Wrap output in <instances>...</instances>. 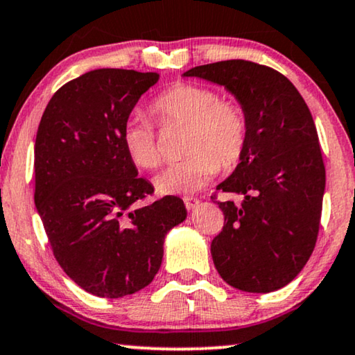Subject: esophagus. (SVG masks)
Returning a JSON list of instances; mask_svg holds the SVG:
<instances>
[{
  "label": "esophagus",
  "instance_id": "34e87169",
  "mask_svg": "<svg viewBox=\"0 0 355 355\" xmlns=\"http://www.w3.org/2000/svg\"><path fill=\"white\" fill-rule=\"evenodd\" d=\"M184 205H186V208L189 209V211H192V209H195L200 205V200L193 198V197H186L184 198Z\"/></svg>",
  "mask_w": 355,
  "mask_h": 355
}]
</instances>
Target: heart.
Here are the masks:
<instances>
[{
	"mask_svg": "<svg viewBox=\"0 0 355 355\" xmlns=\"http://www.w3.org/2000/svg\"><path fill=\"white\" fill-rule=\"evenodd\" d=\"M162 125H186L184 152L187 158L158 173L153 184L163 195H187L211 181L220 166L234 168L248 142V121L243 109L219 99L208 86L176 83L152 102ZM123 147L136 166L155 168L162 160L157 131L144 116L132 115L121 128Z\"/></svg>",
	"mask_w": 355,
	"mask_h": 355,
	"instance_id": "1",
	"label": "heart"
}]
</instances>
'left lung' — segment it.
<instances>
[{
    "instance_id": "obj_1",
    "label": "left lung",
    "mask_w": 355,
    "mask_h": 355,
    "mask_svg": "<svg viewBox=\"0 0 355 355\" xmlns=\"http://www.w3.org/2000/svg\"><path fill=\"white\" fill-rule=\"evenodd\" d=\"M184 76L224 86L248 121L240 163L216 187L243 197L241 205L218 202L224 227L211 241L216 269L241 291L284 288L314 251L325 192L309 107L286 76L250 60L198 65Z\"/></svg>"
}]
</instances>
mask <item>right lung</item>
<instances>
[{
  "mask_svg": "<svg viewBox=\"0 0 355 355\" xmlns=\"http://www.w3.org/2000/svg\"><path fill=\"white\" fill-rule=\"evenodd\" d=\"M155 71L97 69L51 97L35 141V205L64 272L85 291L123 297L157 275L163 243L187 218L179 197L135 208L153 192L137 176L121 128Z\"/></svg>",
  "mask_w": 355,
  "mask_h": 355,
  "instance_id": "right-lung-1",
  "label": "right lung"
}]
</instances>
